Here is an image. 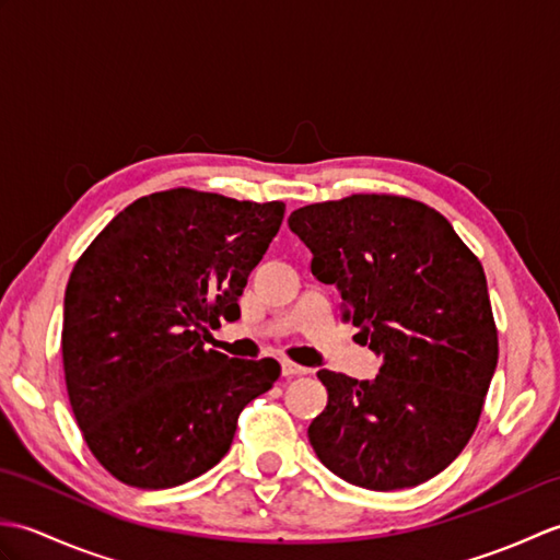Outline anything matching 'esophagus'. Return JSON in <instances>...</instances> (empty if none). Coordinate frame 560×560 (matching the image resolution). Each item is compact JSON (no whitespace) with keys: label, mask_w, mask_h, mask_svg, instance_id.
Here are the masks:
<instances>
[{"label":"esophagus","mask_w":560,"mask_h":560,"mask_svg":"<svg viewBox=\"0 0 560 560\" xmlns=\"http://www.w3.org/2000/svg\"><path fill=\"white\" fill-rule=\"evenodd\" d=\"M305 373H307V368H303V365H299V363H293V361H289V359L281 361V375H283V377H295V375H305Z\"/></svg>","instance_id":"34e87169"}]
</instances>
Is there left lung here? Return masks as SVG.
<instances>
[{"mask_svg": "<svg viewBox=\"0 0 560 560\" xmlns=\"http://www.w3.org/2000/svg\"><path fill=\"white\" fill-rule=\"evenodd\" d=\"M289 229L315 277L339 289L341 317L383 355L375 380L317 373L329 399L307 428L315 455L371 491L433 479L469 443L498 363L481 261L443 213L397 195L307 205Z\"/></svg>", "mask_w": 560, "mask_h": 560, "instance_id": "obj_1", "label": "left lung"}]
</instances>
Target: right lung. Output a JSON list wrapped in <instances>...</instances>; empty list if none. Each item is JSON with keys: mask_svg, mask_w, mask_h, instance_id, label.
Returning <instances> with one entry per match:
<instances>
[{"mask_svg": "<svg viewBox=\"0 0 560 560\" xmlns=\"http://www.w3.org/2000/svg\"><path fill=\"white\" fill-rule=\"evenodd\" d=\"M283 201L177 187L132 201L71 269L62 363L74 419L105 469L173 489L229 452L237 416L279 380L273 359L205 349L241 317L249 271L279 233Z\"/></svg>", "mask_w": 560, "mask_h": 560, "instance_id": "obj_1", "label": "right lung"}]
</instances>
